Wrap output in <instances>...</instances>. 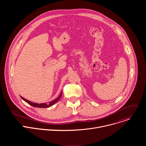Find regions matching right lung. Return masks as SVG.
Returning <instances> with one entry per match:
<instances>
[{
	"label": "right lung",
	"mask_w": 146,
	"mask_h": 146,
	"mask_svg": "<svg viewBox=\"0 0 146 146\" xmlns=\"http://www.w3.org/2000/svg\"><path fill=\"white\" fill-rule=\"evenodd\" d=\"M61 96H62V92H61V94H60V95H59L56 99H55V100H54L50 102L49 103H40V104L36 103H33V102H31V101H29V100H28L25 99V98H24L22 97V96H21V98H22L24 100H25L27 103H28V104H29L30 105H31V106H33V107L40 108H49V107L51 106L52 105H54V104H55V103H56V102L59 100V98H60Z\"/></svg>",
	"instance_id": "obj_1"
}]
</instances>
